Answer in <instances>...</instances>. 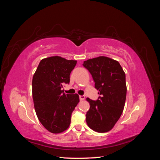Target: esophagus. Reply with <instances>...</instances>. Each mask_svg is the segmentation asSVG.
<instances>
[{
	"label": "esophagus",
	"instance_id": "esophagus-1",
	"mask_svg": "<svg viewBox=\"0 0 160 160\" xmlns=\"http://www.w3.org/2000/svg\"><path fill=\"white\" fill-rule=\"evenodd\" d=\"M79 99L81 101H83L85 99V97L84 95H79Z\"/></svg>",
	"mask_w": 160,
	"mask_h": 160
}]
</instances>
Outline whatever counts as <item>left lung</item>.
Listing matches in <instances>:
<instances>
[{
  "mask_svg": "<svg viewBox=\"0 0 160 160\" xmlns=\"http://www.w3.org/2000/svg\"><path fill=\"white\" fill-rule=\"evenodd\" d=\"M91 74L95 88L101 97L95 101L87 98L90 108L86 114L88 126L96 132L112 129L122 115L126 99L125 73L119 62L108 57L99 56L83 62Z\"/></svg>",
  "mask_w": 160,
  "mask_h": 160,
  "instance_id": "left-lung-1",
  "label": "left lung"
}]
</instances>
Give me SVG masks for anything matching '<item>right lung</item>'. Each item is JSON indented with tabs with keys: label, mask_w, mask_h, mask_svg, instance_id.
<instances>
[{
	"label": "right lung",
	"mask_w": 160,
	"mask_h": 160,
	"mask_svg": "<svg viewBox=\"0 0 160 160\" xmlns=\"http://www.w3.org/2000/svg\"><path fill=\"white\" fill-rule=\"evenodd\" d=\"M77 61L59 56L42 59L32 81V99L37 118L52 133L69 128L72 112L79 102L78 94H65L61 88L70 81Z\"/></svg>",
	"instance_id": "obj_1"
}]
</instances>
